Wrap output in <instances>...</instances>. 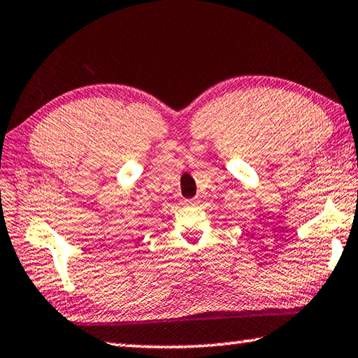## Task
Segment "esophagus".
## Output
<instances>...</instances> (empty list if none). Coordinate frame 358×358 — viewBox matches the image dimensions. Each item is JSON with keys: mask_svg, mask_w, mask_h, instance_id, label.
<instances>
[{"mask_svg": "<svg viewBox=\"0 0 358 358\" xmlns=\"http://www.w3.org/2000/svg\"><path fill=\"white\" fill-rule=\"evenodd\" d=\"M189 206H196V199H187L185 201Z\"/></svg>", "mask_w": 358, "mask_h": 358, "instance_id": "34e87169", "label": "esophagus"}]
</instances>
